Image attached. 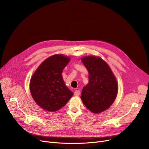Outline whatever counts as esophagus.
Returning <instances> with one entry per match:
<instances>
[{"label":"esophagus","instance_id":"esophagus-1","mask_svg":"<svg viewBox=\"0 0 149 149\" xmlns=\"http://www.w3.org/2000/svg\"><path fill=\"white\" fill-rule=\"evenodd\" d=\"M80 94V91H78V90H75V91L74 92V95L75 96H79Z\"/></svg>","mask_w":149,"mask_h":149}]
</instances>
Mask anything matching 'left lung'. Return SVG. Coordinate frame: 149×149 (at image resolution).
<instances>
[{"instance_id": "left-lung-1", "label": "left lung", "mask_w": 149, "mask_h": 149, "mask_svg": "<svg viewBox=\"0 0 149 149\" xmlns=\"http://www.w3.org/2000/svg\"><path fill=\"white\" fill-rule=\"evenodd\" d=\"M83 65L89 71V83L82 90L81 98L93 113L104 111L113 103L118 92L115 77L106 63L99 57H85Z\"/></svg>"}]
</instances>
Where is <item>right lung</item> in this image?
Returning a JSON list of instances; mask_svg holds the SVG:
<instances>
[{"label": "right lung", "instance_id": "1", "mask_svg": "<svg viewBox=\"0 0 149 149\" xmlns=\"http://www.w3.org/2000/svg\"><path fill=\"white\" fill-rule=\"evenodd\" d=\"M69 61V57L63 55H54L46 59L31 78V95L36 103L46 111L59 110L73 95L61 75Z\"/></svg>", "mask_w": 149, "mask_h": 149}]
</instances>
